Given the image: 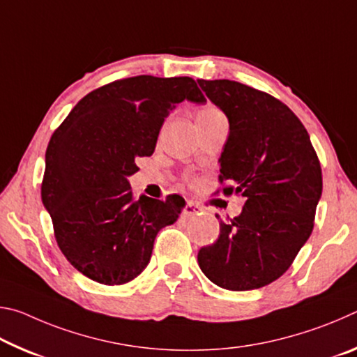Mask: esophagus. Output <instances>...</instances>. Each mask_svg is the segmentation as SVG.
I'll list each match as a JSON object with an SVG mask.
<instances>
[{
    "instance_id": "1",
    "label": "esophagus",
    "mask_w": 357,
    "mask_h": 357,
    "mask_svg": "<svg viewBox=\"0 0 357 357\" xmlns=\"http://www.w3.org/2000/svg\"><path fill=\"white\" fill-rule=\"evenodd\" d=\"M202 213V208L195 204L193 202H187L185 206L183 209V217H192V215H197Z\"/></svg>"
}]
</instances>
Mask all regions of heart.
<instances>
[{"mask_svg": "<svg viewBox=\"0 0 357 357\" xmlns=\"http://www.w3.org/2000/svg\"><path fill=\"white\" fill-rule=\"evenodd\" d=\"M198 114H222V112L217 110V108H214V107H208V108H204V110H202Z\"/></svg>", "mask_w": 357, "mask_h": 357, "instance_id": "b5f03b06", "label": "heart"}]
</instances>
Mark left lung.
Listing matches in <instances>:
<instances>
[{"label":"left lung","mask_w":357,"mask_h":357,"mask_svg":"<svg viewBox=\"0 0 357 357\" xmlns=\"http://www.w3.org/2000/svg\"><path fill=\"white\" fill-rule=\"evenodd\" d=\"M198 84L229 123L220 190L245 198L243 213L220 220L219 238L202 247L198 264L220 288H261L287 273L312 234L321 165L304 124L279 99L233 80Z\"/></svg>","instance_id":"left-lung-1"}]
</instances>
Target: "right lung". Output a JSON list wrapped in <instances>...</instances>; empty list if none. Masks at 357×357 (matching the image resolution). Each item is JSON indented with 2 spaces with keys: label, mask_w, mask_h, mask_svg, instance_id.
<instances>
[{
  "label": "right lung",
  "mask_w": 357,
  "mask_h": 357,
  "mask_svg": "<svg viewBox=\"0 0 357 357\" xmlns=\"http://www.w3.org/2000/svg\"><path fill=\"white\" fill-rule=\"evenodd\" d=\"M206 102L190 77L137 75L94 89L53 132L42 203L58 247L83 275L123 285L146 268L160 228L178 220L181 197L137 200L128 176L154 153L165 118L183 100Z\"/></svg>",
  "instance_id": "1"
}]
</instances>
